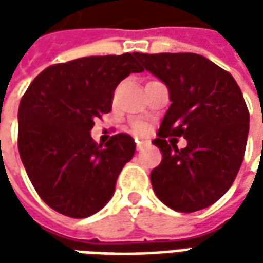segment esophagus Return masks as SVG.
Returning a JSON list of instances; mask_svg holds the SVG:
<instances>
[{
  "label": "esophagus",
  "mask_w": 263,
  "mask_h": 263,
  "mask_svg": "<svg viewBox=\"0 0 263 263\" xmlns=\"http://www.w3.org/2000/svg\"><path fill=\"white\" fill-rule=\"evenodd\" d=\"M143 146H145V143H143V142H140V140H136V149H137V151H142V149H143Z\"/></svg>",
  "instance_id": "esophagus-1"
}]
</instances>
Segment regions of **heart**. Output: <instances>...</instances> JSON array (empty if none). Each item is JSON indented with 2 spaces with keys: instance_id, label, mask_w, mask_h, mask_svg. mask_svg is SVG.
Here are the masks:
<instances>
[{
  "instance_id": "b5f03b06",
  "label": "heart",
  "mask_w": 263,
  "mask_h": 263,
  "mask_svg": "<svg viewBox=\"0 0 263 263\" xmlns=\"http://www.w3.org/2000/svg\"><path fill=\"white\" fill-rule=\"evenodd\" d=\"M135 128H136V132H139V133H143V132H146V126H145V124H142V123L136 124V126H135Z\"/></svg>"
}]
</instances>
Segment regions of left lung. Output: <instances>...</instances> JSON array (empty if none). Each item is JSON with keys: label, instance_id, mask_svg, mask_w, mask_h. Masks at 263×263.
Instances as JSON below:
<instances>
[{"label": "left lung", "instance_id": "1", "mask_svg": "<svg viewBox=\"0 0 263 263\" xmlns=\"http://www.w3.org/2000/svg\"><path fill=\"white\" fill-rule=\"evenodd\" d=\"M168 89L171 105L152 140L162 161L151 173L158 199L177 212L211 206L231 187L243 162L249 111L234 77L192 52L135 54ZM187 146L176 147V137Z\"/></svg>", "mask_w": 263, "mask_h": 263}]
</instances>
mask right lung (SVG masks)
Returning a JSON list of instances; mask_svg holds the SVG:
<instances>
[{"label": "right lung", "mask_w": 263, "mask_h": 263, "mask_svg": "<svg viewBox=\"0 0 263 263\" xmlns=\"http://www.w3.org/2000/svg\"><path fill=\"white\" fill-rule=\"evenodd\" d=\"M136 54V52H135ZM135 54L83 57L45 68L18 106V152L41 199L54 211L86 218L101 211L136 151L126 133L95 143L93 120L111 111L118 83L140 73Z\"/></svg>", "instance_id": "obj_1"}]
</instances>
